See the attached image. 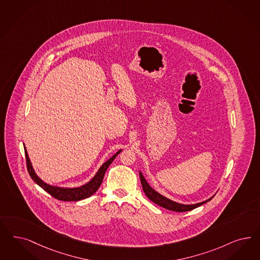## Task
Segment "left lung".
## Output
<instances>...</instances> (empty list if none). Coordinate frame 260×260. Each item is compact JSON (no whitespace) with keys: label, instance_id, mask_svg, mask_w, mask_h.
Returning <instances> with one entry per match:
<instances>
[{"label":"left lung","instance_id":"left-lung-1","mask_svg":"<svg viewBox=\"0 0 260 260\" xmlns=\"http://www.w3.org/2000/svg\"><path fill=\"white\" fill-rule=\"evenodd\" d=\"M139 176H140V180H141V184H142V187H143V191L146 194V196L149 198L152 202H153L154 204L158 205V206H162L166 209H169L172 211H177V212H185V211H190L194 208H196L198 206H202L204 204L207 203L208 201H210L212 198L206 200L205 202H202V203H199V204H195V205H181L179 203H176V202H173L167 198L163 197L162 195H160L159 193H157L155 190L153 189L148 184V182L146 181V179L143 177V175L141 173H139Z\"/></svg>","mask_w":260,"mask_h":260}]
</instances>
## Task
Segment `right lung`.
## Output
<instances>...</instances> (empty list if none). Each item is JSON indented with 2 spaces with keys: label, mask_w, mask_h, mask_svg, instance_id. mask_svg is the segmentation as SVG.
<instances>
[{
  "label": "right lung",
  "mask_w": 260,
  "mask_h": 260,
  "mask_svg": "<svg viewBox=\"0 0 260 260\" xmlns=\"http://www.w3.org/2000/svg\"><path fill=\"white\" fill-rule=\"evenodd\" d=\"M121 152H117L112 157H110L108 161L105 162L101 168L99 169L97 174L94 176V178L87 182L86 184L82 185L81 187L77 188H62V187H56V186H52L42 181L36 176L34 168L31 166V163L29 161L28 155H27L26 147H25V154H26V161H27V169L30 178L34 179V181L37 183L41 188L44 189L46 192H48L51 196L60 200V201H66V202H77L81 201L83 199L92 196L97 190H98L100 185L102 184V181L104 179V176L106 174V171L108 168V166L114 160V158L118 155V153Z\"/></svg>",
  "instance_id": "add662e5"
}]
</instances>
